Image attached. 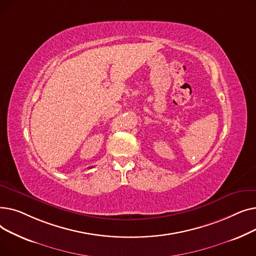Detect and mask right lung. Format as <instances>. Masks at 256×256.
I'll return each instance as SVG.
<instances>
[{"label":"right lung","instance_id":"1","mask_svg":"<svg viewBox=\"0 0 256 256\" xmlns=\"http://www.w3.org/2000/svg\"><path fill=\"white\" fill-rule=\"evenodd\" d=\"M89 168H91V167H89Z\"/></svg>","mask_w":256,"mask_h":256}]
</instances>
